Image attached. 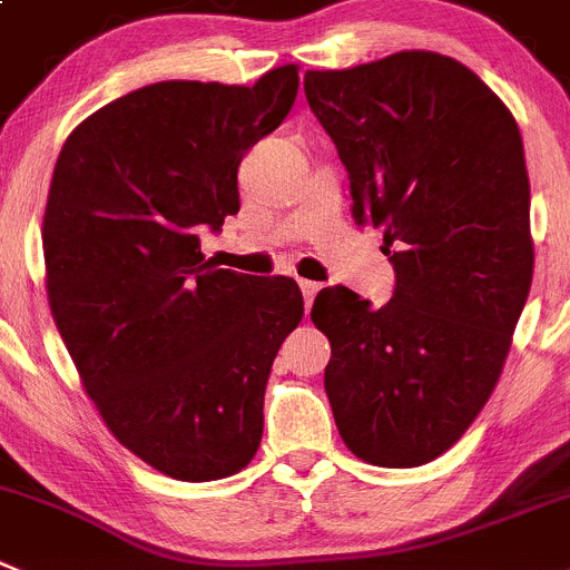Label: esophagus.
<instances>
[{
	"mask_svg": "<svg viewBox=\"0 0 570 570\" xmlns=\"http://www.w3.org/2000/svg\"><path fill=\"white\" fill-rule=\"evenodd\" d=\"M299 288H302V296H305V305L311 307L313 299H316V294L322 291V285L313 279H299Z\"/></svg>",
	"mask_w": 570,
	"mask_h": 570,
	"instance_id": "34e87169",
	"label": "esophagus"
}]
</instances>
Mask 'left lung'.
Masks as SVG:
<instances>
[{"instance_id":"8db88e82","label":"left lung","mask_w":570,"mask_h":570,"mask_svg":"<svg viewBox=\"0 0 570 570\" xmlns=\"http://www.w3.org/2000/svg\"><path fill=\"white\" fill-rule=\"evenodd\" d=\"M350 173L352 218L383 229V307L324 288V389L344 444L377 468H420L490 400L532 288L529 173L501 97L464 63L405 50L305 75Z\"/></svg>"}]
</instances>
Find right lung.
Listing matches in <instances>:
<instances>
[{
  "label": "right lung",
  "mask_w": 570,
  "mask_h": 570,
  "mask_svg": "<svg viewBox=\"0 0 570 570\" xmlns=\"http://www.w3.org/2000/svg\"><path fill=\"white\" fill-rule=\"evenodd\" d=\"M299 67L254 86L161 80L67 137L45 209L47 296L86 394L134 456L178 481L235 475L263 439L291 276L215 268L200 235L237 215V165L279 128Z\"/></svg>",
  "instance_id": "obj_1"
}]
</instances>
